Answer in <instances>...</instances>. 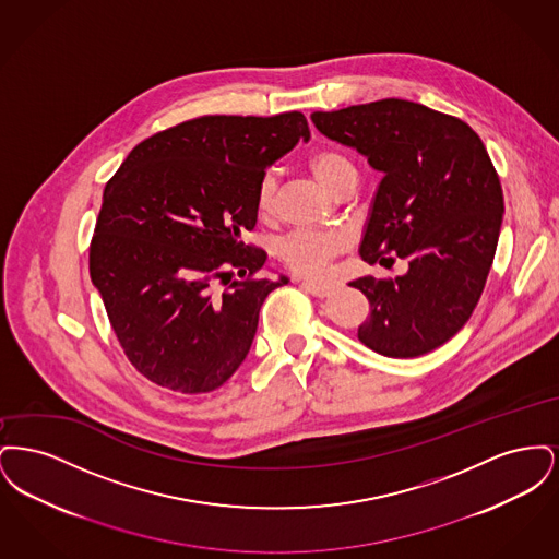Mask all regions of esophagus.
Masks as SVG:
<instances>
[{"instance_id": "1", "label": "esophagus", "mask_w": 559, "mask_h": 559, "mask_svg": "<svg viewBox=\"0 0 559 559\" xmlns=\"http://www.w3.org/2000/svg\"><path fill=\"white\" fill-rule=\"evenodd\" d=\"M299 287H301L304 292L310 293V295H314V297H326V295L331 293V287H329V285L310 283V281H301V283H299Z\"/></svg>"}]
</instances>
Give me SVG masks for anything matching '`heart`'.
I'll return each mask as SVG.
<instances>
[{
	"label": "heart",
	"mask_w": 559,
	"mask_h": 559,
	"mask_svg": "<svg viewBox=\"0 0 559 559\" xmlns=\"http://www.w3.org/2000/svg\"><path fill=\"white\" fill-rule=\"evenodd\" d=\"M308 165L312 174L319 178L320 185L335 192L356 176V167L352 159L333 148H319L310 155ZM276 199V178L266 171L255 188V207L260 215H270ZM347 247V237L340 230L331 228H299L287 237L278 240V255L299 276H320L331 260Z\"/></svg>",
	"instance_id": "1"
}]
</instances>
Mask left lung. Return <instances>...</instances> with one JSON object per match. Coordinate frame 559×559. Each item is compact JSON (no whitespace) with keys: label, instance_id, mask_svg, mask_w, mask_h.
<instances>
[{"label":"left lung","instance_id":"1","mask_svg":"<svg viewBox=\"0 0 559 559\" xmlns=\"http://www.w3.org/2000/svg\"><path fill=\"white\" fill-rule=\"evenodd\" d=\"M312 121L383 171L360 258L369 264L394 262L392 255L408 260L396 281L349 283L371 304L358 340L390 358L447 344L478 306L506 212L484 142L459 117L400 98L317 110Z\"/></svg>","mask_w":559,"mask_h":559}]
</instances>
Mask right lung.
I'll use <instances>...</instances> for the list:
<instances>
[{
	"label": "right lung",
	"instance_id": "obj_1",
	"mask_svg": "<svg viewBox=\"0 0 559 559\" xmlns=\"http://www.w3.org/2000/svg\"><path fill=\"white\" fill-rule=\"evenodd\" d=\"M310 128L299 110L205 115L142 140L105 187L90 276L128 360L178 394H207L245 360L267 293L245 242L255 188ZM237 273L240 278L235 280Z\"/></svg>",
	"mask_w": 559,
	"mask_h": 559
}]
</instances>
